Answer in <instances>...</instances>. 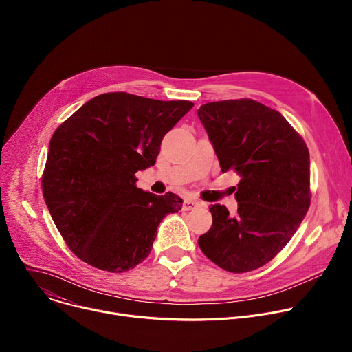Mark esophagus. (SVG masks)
I'll use <instances>...</instances> for the list:
<instances>
[{"label": "esophagus", "mask_w": 352, "mask_h": 352, "mask_svg": "<svg viewBox=\"0 0 352 352\" xmlns=\"http://www.w3.org/2000/svg\"><path fill=\"white\" fill-rule=\"evenodd\" d=\"M200 206H202V204L197 202V200H193V199H190V197H186V199L184 200L182 210H184V212H189V210L197 209V208H200Z\"/></svg>", "instance_id": "esophagus-1"}]
</instances>
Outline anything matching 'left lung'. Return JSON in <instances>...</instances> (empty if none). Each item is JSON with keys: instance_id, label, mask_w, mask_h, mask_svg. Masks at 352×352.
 I'll use <instances>...</instances> for the list:
<instances>
[{"instance_id": "8db88e82", "label": "left lung", "mask_w": 352, "mask_h": 352, "mask_svg": "<svg viewBox=\"0 0 352 352\" xmlns=\"http://www.w3.org/2000/svg\"><path fill=\"white\" fill-rule=\"evenodd\" d=\"M197 117L223 173L235 171L238 214L212 205L213 224L199 236L202 252L231 273L252 272L288 243L311 205L309 150L289 122L252 98L200 106Z\"/></svg>"}]
</instances>
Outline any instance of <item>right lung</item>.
I'll return each instance as SVG.
<instances>
[{
    "label": "right lung",
    "instance_id": "1",
    "mask_svg": "<svg viewBox=\"0 0 352 352\" xmlns=\"http://www.w3.org/2000/svg\"><path fill=\"white\" fill-rule=\"evenodd\" d=\"M192 107L113 91L93 97L56 129L43 196L80 261L122 273L148 256L160 221L181 210L182 199L143 192L135 174L155 166L164 135Z\"/></svg>",
    "mask_w": 352,
    "mask_h": 352
}]
</instances>
